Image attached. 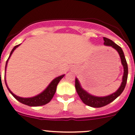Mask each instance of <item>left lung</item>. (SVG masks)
Wrapping results in <instances>:
<instances>
[{
    "mask_svg": "<svg viewBox=\"0 0 135 135\" xmlns=\"http://www.w3.org/2000/svg\"><path fill=\"white\" fill-rule=\"evenodd\" d=\"M104 45L112 46L115 50H116L118 52L119 55L120 56L122 65L124 66V75L122 77V84H121L120 87H119L118 89L113 94L105 97H95L89 94L87 92L83 89L82 87L80 85L78 79L76 78L75 79V88H76V91L78 93L79 98H81L82 102L85 104L89 105V106L93 107V108H101V107L105 106L113 102L115 99H116L124 89L125 86L127 84V78H128V65H127V60L125 59L124 54L122 48L119 46L118 45L115 44L113 41L107 37H104Z\"/></svg>",
    "mask_w": 135,
    "mask_h": 135,
    "instance_id": "8db88e82",
    "label": "left lung"
}]
</instances>
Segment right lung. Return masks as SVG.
<instances>
[{"label": "right lung", "mask_w": 135, "mask_h": 135, "mask_svg": "<svg viewBox=\"0 0 135 135\" xmlns=\"http://www.w3.org/2000/svg\"><path fill=\"white\" fill-rule=\"evenodd\" d=\"M19 45L20 44L15 46L13 48V49L12 50L11 52L10 56H9L8 59H7V62H6V67H7V62H8V59H9L10 56H11L12 53L13 52V51H14L16 49V48H17V47L19 46ZM64 76H65V75H61V76L54 79L50 83V85L48 86V87H47V88L43 92H42V93H41L40 94L37 95H36V96L33 97V98H20V97L17 96V95H15L14 93H12V92L11 91L10 89H8V87H7V88H8V91H10V93L12 94V95H13V96L17 100L19 101V102L22 103V104H25V105H29V106H40V105H45V104H48V103H49L50 102L51 99H52L53 96H54V93H55L56 92V90L57 85H58V84H59V83L60 82V80L64 77ZM6 85H7V83H6Z\"/></svg>", "instance_id": "1"}]
</instances>
